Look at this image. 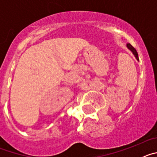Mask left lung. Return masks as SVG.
<instances>
[{
	"label": "left lung",
	"instance_id": "left-lung-1",
	"mask_svg": "<svg viewBox=\"0 0 157 157\" xmlns=\"http://www.w3.org/2000/svg\"><path fill=\"white\" fill-rule=\"evenodd\" d=\"M127 48H128L129 50L130 51H131V52H132L133 54H134V56H135V58L136 59H137V60H138V61H139V59H138V52H137V51H136V49L135 48H134V47L132 46V45H130V44H127Z\"/></svg>",
	"mask_w": 157,
	"mask_h": 157
}]
</instances>
